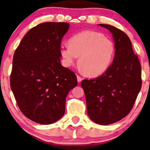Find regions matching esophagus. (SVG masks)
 Segmentation results:
<instances>
[{
    "mask_svg": "<svg viewBox=\"0 0 150 150\" xmlns=\"http://www.w3.org/2000/svg\"><path fill=\"white\" fill-rule=\"evenodd\" d=\"M77 81H78V83H80L81 82V81H82V78L80 77V76H79V75H77Z\"/></svg>",
    "mask_w": 150,
    "mask_h": 150,
    "instance_id": "1",
    "label": "esophagus"
}]
</instances>
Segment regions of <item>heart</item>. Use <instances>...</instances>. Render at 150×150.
<instances>
[{
    "label": "heart",
    "instance_id": "heart-1",
    "mask_svg": "<svg viewBox=\"0 0 150 150\" xmlns=\"http://www.w3.org/2000/svg\"><path fill=\"white\" fill-rule=\"evenodd\" d=\"M69 43L60 46V52L66 66L77 61L89 77H98L106 72L112 62L115 52L113 42L103 33L85 31L73 35Z\"/></svg>",
    "mask_w": 150,
    "mask_h": 150
}]
</instances>
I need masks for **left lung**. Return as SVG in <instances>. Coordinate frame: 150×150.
I'll use <instances>...</instances> for the list:
<instances>
[{
    "instance_id": "left-lung-1",
    "label": "left lung",
    "mask_w": 150,
    "mask_h": 150,
    "mask_svg": "<svg viewBox=\"0 0 150 150\" xmlns=\"http://www.w3.org/2000/svg\"><path fill=\"white\" fill-rule=\"evenodd\" d=\"M99 25L112 34L115 57L104 74L93 79H83L81 85L89 117L96 123L106 125L121 120L130 112L142 88V70L128 35L112 25Z\"/></svg>"
}]
</instances>
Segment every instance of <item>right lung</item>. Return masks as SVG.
I'll return each instance as SVG.
<instances>
[{
  "mask_svg": "<svg viewBox=\"0 0 150 150\" xmlns=\"http://www.w3.org/2000/svg\"><path fill=\"white\" fill-rule=\"evenodd\" d=\"M69 24L45 22L26 33L15 50L11 88L22 113L37 123L59 120L65 111L67 96L77 77L61 64L60 46Z\"/></svg>",
  "mask_w": 150,
  "mask_h": 150,
  "instance_id": "right-lung-1",
  "label": "right lung"
}]
</instances>
